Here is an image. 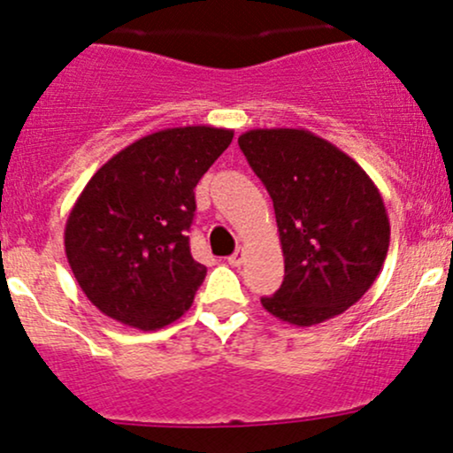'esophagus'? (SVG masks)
I'll return each instance as SVG.
<instances>
[{"label":"esophagus","instance_id":"obj_1","mask_svg":"<svg viewBox=\"0 0 453 453\" xmlns=\"http://www.w3.org/2000/svg\"><path fill=\"white\" fill-rule=\"evenodd\" d=\"M227 262H230L232 266H241L242 262H245V250H241V247H238V250L232 253L230 257H227Z\"/></svg>","mask_w":453,"mask_h":453}]
</instances>
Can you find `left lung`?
<instances>
[{
    "instance_id": "1",
    "label": "left lung",
    "mask_w": 453,
    "mask_h": 453,
    "mask_svg": "<svg viewBox=\"0 0 453 453\" xmlns=\"http://www.w3.org/2000/svg\"><path fill=\"white\" fill-rule=\"evenodd\" d=\"M238 146L273 200L286 266L262 307L296 326L344 314L389 250L380 191L355 158L305 128H253Z\"/></svg>"
}]
</instances>
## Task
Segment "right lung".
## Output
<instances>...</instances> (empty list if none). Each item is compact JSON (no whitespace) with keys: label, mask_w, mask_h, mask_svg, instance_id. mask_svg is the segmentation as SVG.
Segmentation results:
<instances>
[{"label":"right lung","mask_w":453,"mask_h":453,"mask_svg":"<svg viewBox=\"0 0 453 453\" xmlns=\"http://www.w3.org/2000/svg\"><path fill=\"white\" fill-rule=\"evenodd\" d=\"M234 131L178 127L113 154L81 191L64 230L68 265L103 314L157 331L191 307L206 266L193 260L188 227L200 178Z\"/></svg>","instance_id":"right-lung-1"}]
</instances>
